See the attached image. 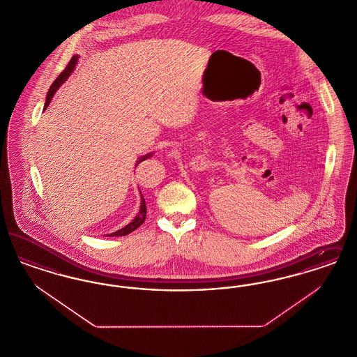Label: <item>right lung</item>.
<instances>
[{"label": "right lung", "mask_w": 357, "mask_h": 357, "mask_svg": "<svg viewBox=\"0 0 357 357\" xmlns=\"http://www.w3.org/2000/svg\"><path fill=\"white\" fill-rule=\"evenodd\" d=\"M77 59H79V56H73V57L70 59L68 66L59 75V77L52 83L51 88H50V91H48V93H47V100H45V104H44V109L48 108L50 102H51L53 96H54V93H56V91L61 86L63 83H66V80L68 79L69 75L73 72V69H75L76 64H77ZM151 155H153V153H147V155H144V156H140L139 160L136 162L135 167H137V165H139L140 162L149 159ZM146 214H147L146 201H144V198H143V195H142V192H140V210H139L137 215L134 218V221L130 222L127 226H124L123 229H120L118 231L111 233V234H107V236H108V237H119V236L121 237V236H127V234L132 233L134 230H136V229L144 222V220H146ZM107 236H105V237H107Z\"/></svg>", "instance_id": "1"}]
</instances>
